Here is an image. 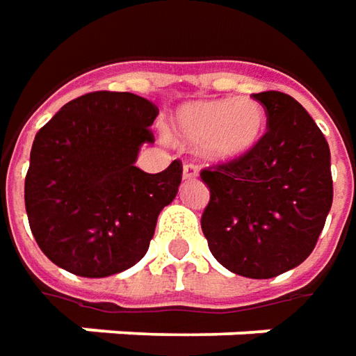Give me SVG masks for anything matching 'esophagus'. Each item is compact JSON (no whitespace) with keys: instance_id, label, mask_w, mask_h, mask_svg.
<instances>
[{"instance_id":"esophagus-1","label":"esophagus","mask_w":356,"mask_h":356,"mask_svg":"<svg viewBox=\"0 0 356 356\" xmlns=\"http://www.w3.org/2000/svg\"><path fill=\"white\" fill-rule=\"evenodd\" d=\"M197 165H193V163H185L183 165V177L185 179H195L197 177Z\"/></svg>"}]
</instances>
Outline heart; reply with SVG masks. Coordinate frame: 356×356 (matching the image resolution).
Returning a JSON list of instances; mask_svg holds the SVG:
<instances>
[{"instance_id":"b5f03b06","label":"heart","mask_w":356,"mask_h":356,"mask_svg":"<svg viewBox=\"0 0 356 356\" xmlns=\"http://www.w3.org/2000/svg\"><path fill=\"white\" fill-rule=\"evenodd\" d=\"M169 129L183 145H202L209 159L232 161L256 147L266 129V112L254 98L199 100L181 106Z\"/></svg>"}]
</instances>
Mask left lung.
Here are the masks:
<instances>
[{
	"label": "left lung",
	"mask_w": 356,
	"mask_h": 356,
	"mask_svg": "<svg viewBox=\"0 0 356 356\" xmlns=\"http://www.w3.org/2000/svg\"><path fill=\"white\" fill-rule=\"evenodd\" d=\"M266 134L238 159L202 169L211 191L202 234L227 270L268 280L300 266L315 248L333 202L327 140L288 94H254Z\"/></svg>",
	"instance_id": "obj_1"
}]
</instances>
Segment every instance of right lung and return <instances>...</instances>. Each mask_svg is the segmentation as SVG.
Returning a JSON list of instances; mask_svg holds the SVG:
<instances>
[{"label": "right lung", "instance_id": "add662e5", "mask_svg": "<svg viewBox=\"0 0 356 356\" xmlns=\"http://www.w3.org/2000/svg\"><path fill=\"white\" fill-rule=\"evenodd\" d=\"M157 106L131 92H88L37 131L25 209L39 248L82 277H106L145 256L161 209L175 199L183 165L136 167Z\"/></svg>", "mask_w": 356, "mask_h": 356}]
</instances>
